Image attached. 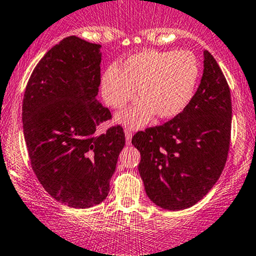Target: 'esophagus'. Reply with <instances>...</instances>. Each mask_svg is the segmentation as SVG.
Returning a JSON list of instances; mask_svg holds the SVG:
<instances>
[{
	"label": "esophagus",
	"instance_id": "esophagus-1",
	"mask_svg": "<svg viewBox=\"0 0 256 256\" xmlns=\"http://www.w3.org/2000/svg\"><path fill=\"white\" fill-rule=\"evenodd\" d=\"M124 134H126V142H127L128 145H130L132 142V132L130 129H124Z\"/></svg>",
	"mask_w": 256,
	"mask_h": 256
}]
</instances>
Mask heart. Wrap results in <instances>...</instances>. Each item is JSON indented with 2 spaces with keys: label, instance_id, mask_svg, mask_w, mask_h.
Masks as SVG:
<instances>
[{
  "label": "heart",
  "instance_id": "1",
  "mask_svg": "<svg viewBox=\"0 0 256 256\" xmlns=\"http://www.w3.org/2000/svg\"><path fill=\"white\" fill-rule=\"evenodd\" d=\"M200 78V63L189 50H148L132 54L110 67L101 76V94L110 107L122 110L140 96L128 110L117 116L129 128H139L152 117H177L193 100Z\"/></svg>",
  "mask_w": 256,
  "mask_h": 256
}]
</instances>
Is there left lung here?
Instances as JSON below:
<instances>
[{
  "label": "left lung",
  "instance_id": "8db88e82",
  "mask_svg": "<svg viewBox=\"0 0 256 256\" xmlns=\"http://www.w3.org/2000/svg\"><path fill=\"white\" fill-rule=\"evenodd\" d=\"M232 102L216 60L204 51V73L188 107L161 126L138 132L139 173L151 202L166 210H184L215 186L226 164Z\"/></svg>",
  "mask_w": 256,
  "mask_h": 256
}]
</instances>
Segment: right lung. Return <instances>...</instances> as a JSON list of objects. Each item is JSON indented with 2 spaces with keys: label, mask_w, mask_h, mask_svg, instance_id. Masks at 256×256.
Masks as SVG:
<instances>
[{
  "label": "right lung",
  "mask_w": 256,
  "mask_h": 256,
  "mask_svg": "<svg viewBox=\"0 0 256 256\" xmlns=\"http://www.w3.org/2000/svg\"><path fill=\"white\" fill-rule=\"evenodd\" d=\"M101 45L64 38L30 76L22 108L32 168L54 199L70 208L100 204L110 190L126 136L120 126L100 134L111 112L96 100Z\"/></svg>",
  "instance_id": "add662e5"
}]
</instances>
